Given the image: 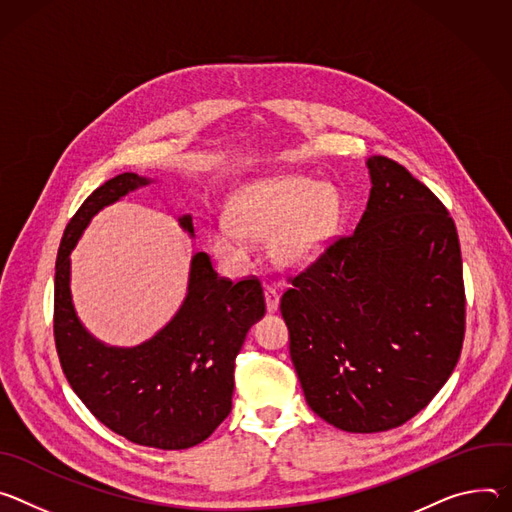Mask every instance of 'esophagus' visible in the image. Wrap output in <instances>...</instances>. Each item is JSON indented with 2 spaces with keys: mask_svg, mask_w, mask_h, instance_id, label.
<instances>
[{
  "mask_svg": "<svg viewBox=\"0 0 512 512\" xmlns=\"http://www.w3.org/2000/svg\"><path fill=\"white\" fill-rule=\"evenodd\" d=\"M264 299H266V309L268 313H274L278 309V291L274 287H264Z\"/></svg>",
  "mask_w": 512,
  "mask_h": 512,
  "instance_id": "1",
  "label": "esophagus"
}]
</instances>
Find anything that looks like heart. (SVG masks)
I'll use <instances>...</instances> for the list:
<instances>
[{
	"label": "heart",
	"mask_w": 512,
	"mask_h": 512,
	"mask_svg": "<svg viewBox=\"0 0 512 512\" xmlns=\"http://www.w3.org/2000/svg\"><path fill=\"white\" fill-rule=\"evenodd\" d=\"M230 223L209 232L211 254L227 266H244L250 240H266L274 264L307 270L329 250L344 219L335 187L311 177L289 175L252 183L230 207Z\"/></svg>",
	"instance_id": "1"
}]
</instances>
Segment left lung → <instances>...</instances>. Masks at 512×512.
I'll return each mask as SVG.
<instances>
[{"label":"left lung","instance_id":"left-lung-1","mask_svg":"<svg viewBox=\"0 0 512 512\" xmlns=\"http://www.w3.org/2000/svg\"><path fill=\"white\" fill-rule=\"evenodd\" d=\"M370 197L280 299L305 401L348 433L407 423L456 368L466 295L456 223L405 166L366 160Z\"/></svg>","mask_w":512,"mask_h":512}]
</instances>
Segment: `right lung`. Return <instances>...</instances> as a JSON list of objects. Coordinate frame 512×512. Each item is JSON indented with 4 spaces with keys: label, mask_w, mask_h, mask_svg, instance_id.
<instances>
[{
    "label": "right lung",
    "mask_w": 512,
    "mask_h": 512,
    "mask_svg": "<svg viewBox=\"0 0 512 512\" xmlns=\"http://www.w3.org/2000/svg\"><path fill=\"white\" fill-rule=\"evenodd\" d=\"M150 183L136 173L113 177L69 221L54 272V342L71 388L105 427L138 445L187 449L230 415L236 356L266 303L258 278L234 285L197 252L183 305L146 342L107 346L85 329L71 297V252L93 215ZM179 223L195 236L191 215Z\"/></svg>",
    "instance_id": "right-lung-1"
}]
</instances>
